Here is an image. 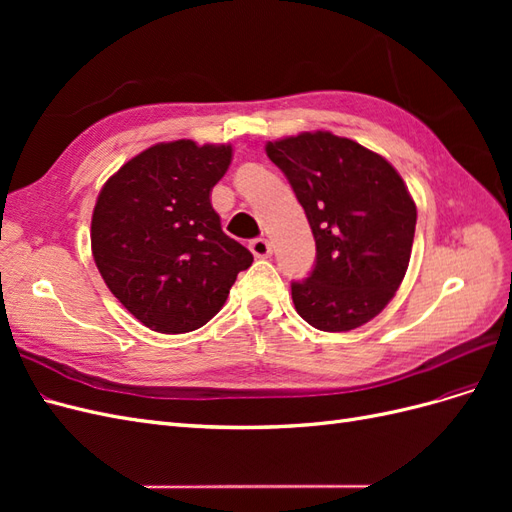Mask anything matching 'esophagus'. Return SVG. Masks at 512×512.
Returning <instances> with one entry per match:
<instances>
[{"label":"esophagus","mask_w":512,"mask_h":512,"mask_svg":"<svg viewBox=\"0 0 512 512\" xmlns=\"http://www.w3.org/2000/svg\"><path fill=\"white\" fill-rule=\"evenodd\" d=\"M250 250H252V254L256 256V258H267V256H271L273 254V247H271V243H269V239H254L252 243H250Z\"/></svg>","instance_id":"obj_1"}]
</instances>
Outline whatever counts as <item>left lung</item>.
<instances>
[{
    "label": "left lung",
    "instance_id": "left-lung-1",
    "mask_svg": "<svg viewBox=\"0 0 512 512\" xmlns=\"http://www.w3.org/2000/svg\"><path fill=\"white\" fill-rule=\"evenodd\" d=\"M265 149L316 241L312 273L290 286L294 307L320 331L361 327L389 305L408 271L416 205L404 179L378 153L322 130Z\"/></svg>",
    "mask_w": 512,
    "mask_h": 512
}]
</instances>
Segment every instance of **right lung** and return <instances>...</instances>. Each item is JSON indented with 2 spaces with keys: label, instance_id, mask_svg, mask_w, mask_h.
I'll list each match as a JSON object with an SVG mask.
<instances>
[{
  "label": "right lung",
  "instance_id": "obj_1",
  "mask_svg": "<svg viewBox=\"0 0 512 512\" xmlns=\"http://www.w3.org/2000/svg\"><path fill=\"white\" fill-rule=\"evenodd\" d=\"M230 145L158 143L104 183L91 218V252L119 303L158 333L200 329L226 303L252 252L222 230L211 190Z\"/></svg>",
  "mask_w": 512,
  "mask_h": 512
}]
</instances>
